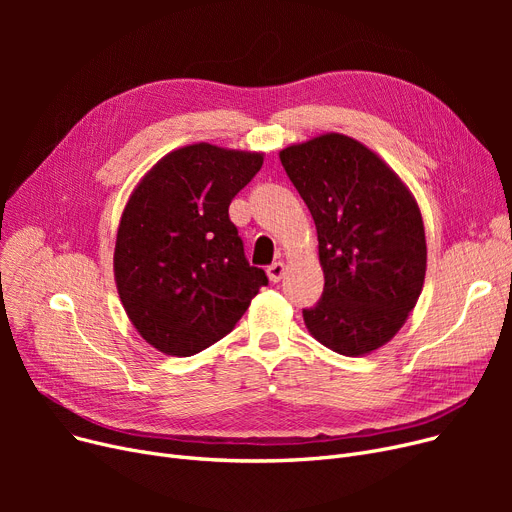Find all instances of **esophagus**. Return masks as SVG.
I'll return each mask as SVG.
<instances>
[{"label":"esophagus","instance_id":"34e87169","mask_svg":"<svg viewBox=\"0 0 512 512\" xmlns=\"http://www.w3.org/2000/svg\"><path fill=\"white\" fill-rule=\"evenodd\" d=\"M284 274H286V265L282 261H276V263L267 267V276H270L272 282H280Z\"/></svg>","mask_w":512,"mask_h":512}]
</instances>
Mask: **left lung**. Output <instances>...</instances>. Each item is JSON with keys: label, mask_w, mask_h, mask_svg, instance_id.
Segmentation results:
<instances>
[{"label": "left lung", "mask_w": 512, "mask_h": 512, "mask_svg": "<svg viewBox=\"0 0 512 512\" xmlns=\"http://www.w3.org/2000/svg\"><path fill=\"white\" fill-rule=\"evenodd\" d=\"M280 161L313 215L326 278L305 324L340 355L371 353L402 328L423 288L419 207L378 155L344 134L286 147Z\"/></svg>", "instance_id": "1"}]
</instances>
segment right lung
Returning a JSON list of instances; mask_svg holds the SVG:
<instances>
[{
    "mask_svg": "<svg viewBox=\"0 0 512 512\" xmlns=\"http://www.w3.org/2000/svg\"><path fill=\"white\" fill-rule=\"evenodd\" d=\"M261 166V153L188 145L157 161L132 193L114 274L130 321L157 351H205L234 330L270 282L247 261L228 215Z\"/></svg>",
    "mask_w": 512,
    "mask_h": 512,
    "instance_id": "add662e5",
    "label": "right lung"
}]
</instances>
